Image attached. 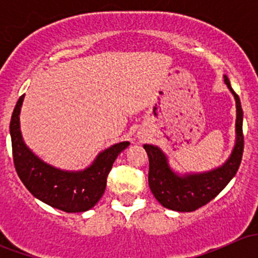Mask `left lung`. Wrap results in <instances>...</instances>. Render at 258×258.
<instances>
[{"label":"left lung","mask_w":258,"mask_h":258,"mask_svg":"<svg viewBox=\"0 0 258 258\" xmlns=\"http://www.w3.org/2000/svg\"><path fill=\"white\" fill-rule=\"evenodd\" d=\"M228 90L236 101V144L230 158L221 167L204 173H189L179 176L171 170L165 153L153 145H144L148 155V184L151 192L166 209L178 212H191L207 205L215 199L228 182L235 177L241 165L243 153V134H242V112L240 97L231 87L230 80L223 76Z\"/></svg>","instance_id":"obj_1"}]
</instances>
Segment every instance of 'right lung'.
Instances as JSON below:
<instances>
[{
    "instance_id": "obj_1",
    "label": "right lung",
    "mask_w": 258,
    "mask_h": 258,
    "mask_svg": "<svg viewBox=\"0 0 258 258\" xmlns=\"http://www.w3.org/2000/svg\"><path fill=\"white\" fill-rule=\"evenodd\" d=\"M23 97L25 95L18 98L10 123L12 155L18 177L36 199L54 209L64 212H85L92 209L105 192L114 160L130 142L111 146L83 171L70 172L52 167L32 153L21 136L20 111Z\"/></svg>"
}]
</instances>
